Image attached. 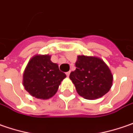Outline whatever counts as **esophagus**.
Listing matches in <instances>:
<instances>
[{"label":"esophagus","instance_id":"34e87169","mask_svg":"<svg viewBox=\"0 0 133 133\" xmlns=\"http://www.w3.org/2000/svg\"><path fill=\"white\" fill-rule=\"evenodd\" d=\"M70 71H68V72H67L66 73V75H67V77H69V75H70Z\"/></svg>","mask_w":133,"mask_h":133}]
</instances>
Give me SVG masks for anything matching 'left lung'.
<instances>
[{
	"label": "left lung",
	"mask_w": 133,
	"mask_h": 133,
	"mask_svg": "<svg viewBox=\"0 0 133 133\" xmlns=\"http://www.w3.org/2000/svg\"><path fill=\"white\" fill-rule=\"evenodd\" d=\"M76 70L69 77L79 95L94 100L106 95L112 85L113 76L107 65L98 57L78 56Z\"/></svg>",
	"instance_id": "8db88e82"
}]
</instances>
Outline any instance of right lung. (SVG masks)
<instances>
[{"label":"right lung","mask_w":133,"mask_h":133,"mask_svg":"<svg viewBox=\"0 0 133 133\" xmlns=\"http://www.w3.org/2000/svg\"><path fill=\"white\" fill-rule=\"evenodd\" d=\"M66 77L50 55H36L29 61L23 74V85L38 99L47 100L55 95L61 82Z\"/></svg>","instance_id":"obj_1"}]
</instances>
